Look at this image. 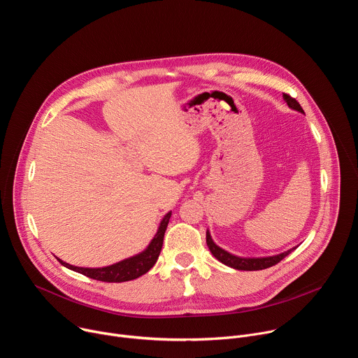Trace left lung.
<instances>
[{"instance_id":"8db88e82","label":"left lung","mask_w":358,"mask_h":358,"mask_svg":"<svg viewBox=\"0 0 358 358\" xmlns=\"http://www.w3.org/2000/svg\"><path fill=\"white\" fill-rule=\"evenodd\" d=\"M283 100L287 103V106L292 109V110H296L299 113H303V109L301 106L297 103V100L290 97L289 94H283ZM207 245L210 248V252L214 255V258H217L221 264L232 268V269H236V271H262V269H266V268H271L273 265H276L278 262H280L285 257H287V255L296 249L297 246L292 248V249H287L282 253H278V255H272V257H259V258H248V257H238V255H234L225 249H222L221 246H218L213 236H211V232L210 229H207Z\"/></svg>"}]
</instances>
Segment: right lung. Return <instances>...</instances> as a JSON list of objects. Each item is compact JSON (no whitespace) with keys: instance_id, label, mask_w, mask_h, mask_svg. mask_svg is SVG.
Instances as JSON below:
<instances>
[{"instance_id":"1","label":"right lung","mask_w":358,"mask_h":358,"mask_svg":"<svg viewBox=\"0 0 358 358\" xmlns=\"http://www.w3.org/2000/svg\"><path fill=\"white\" fill-rule=\"evenodd\" d=\"M170 217H171V211H169L163 217V220L160 221V225L157 228L156 235L152 236L150 243L141 252H138V253L133 255V257L126 258L120 262H116L113 265L103 266V268H82V266H73L71 264H66L59 258H58V261L61 262V265H64L65 268H68L73 272L82 273L87 278L101 280V282L120 283V282H127V280L137 279L138 276L147 273L157 262V259L160 257L162 248H163L164 234H166Z\"/></svg>"}]
</instances>
